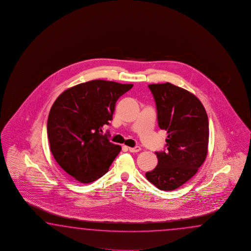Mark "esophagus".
I'll return each mask as SVG.
<instances>
[{"mask_svg": "<svg viewBox=\"0 0 251 251\" xmlns=\"http://www.w3.org/2000/svg\"><path fill=\"white\" fill-rule=\"evenodd\" d=\"M129 149V151H131V152H138V151H141V147H139V146H136V147H129L128 148Z\"/></svg>", "mask_w": 251, "mask_h": 251, "instance_id": "1", "label": "esophagus"}]
</instances>
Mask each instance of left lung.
Here are the masks:
<instances>
[{
  "label": "left lung",
  "instance_id": "1",
  "mask_svg": "<svg viewBox=\"0 0 251 251\" xmlns=\"http://www.w3.org/2000/svg\"><path fill=\"white\" fill-rule=\"evenodd\" d=\"M158 125L167 131L164 151H156L158 165L145 174L160 190L171 191L196 175L208 152L209 123L203 104L191 92L170 82L150 84Z\"/></svg>",
  "mask_w": 251,
  "mask_h": 251
}]
</instances>
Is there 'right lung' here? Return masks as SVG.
Returning <instances> with one entry per match:
<instances>
[{"instance_id": "1", "label": "right lung", "mask_w": 251, "mask_h": 251, "mask_svg": "<svg viewBox=\"0 0 251 251\" xmlns=\"http://www.w3.org/2000/svg\"><path fill=\"white\" fill-rule=\"evenodd\" d=\"M133 84L94 80L67 89L53 102L48 119L50 151L75 180L88 184L107 173L121 146L103 134L118 99Z\"/></svg>"}]
</instances>
